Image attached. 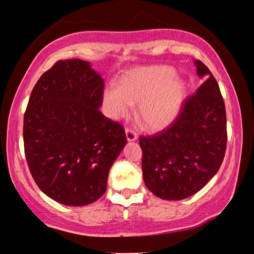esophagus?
Returning a JSON list of instances; mask_svg holds the SVG:
<instances>
[{"mask_svg":"<svg viewBox=\"0 0 254 254\" xmlns=\"http://www.w3.org/2000/svg\"><path fill=\"white\" fill-rule=\"evenodd\" d=\"M125 136H127V142H133L137 139V133L135 132V131H132L130 129L125 130Z\"/></svg>","mask_w":254,"mask_h":254,"instance_id":"1","label":"esophagus"}]
</instances>
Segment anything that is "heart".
<instances>
[{
	"label": "heart",
	"mask_w": 254,
	"mask_h": 254,
	"mask_svg": "<svg viewBox=\"0 0 254 254\" xmlns=\"http://www.w3.org/2000/svg\"><path fill=\"white\" fill-rule=\"evenodd\" d=\"M185 81L170 65L139 66L124 72L117 87H106L103 101L113 119L129 117L138 104L137 118L149 131H159L176 121L186 99Z\"/></svg>",
	"instance_id": "heart-1"
}]
</instances>
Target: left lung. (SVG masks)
<instances>
[{
	"label": "left lung",
	"instance_id": "1",
	"mask_svg": "<svg viewBox=\"0 0 254 254\" xmlns=\"http://www.w3.org/2000/svg\"><path fill=\"white\" fill-rule=\"evenodd\" d=\"M193 62L202 86L186 99L171 127L139 138L145 186L166 200L202 190L220 170L226 153L227 118L220 87L200 61Z\"/></svg>",
	"mask_w": 254,
	"mask_h": 254
}]
</instances>
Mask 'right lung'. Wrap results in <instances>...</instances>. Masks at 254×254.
Wrapping results in <instances>:
<instances>
[{
  "instance_id": "obj_1",
  "label": "right lung",
  "mask_w": 254,
  "mask_h": 254,
  "mask_svg": "<svg viewBox=\"0 0 254 254\" xmlns=\"http://www.w3.org/2000/svg\"><path fill=\"white\" fill-rule=\"evenodd\" d=\"M104 80L87 61H58L40 76L24 117V144L34 182L69 206L105 193L113 162L127 144L124 129L100 112Z\"/></svg>"
}]
</instances>
